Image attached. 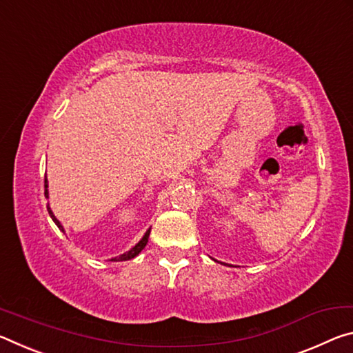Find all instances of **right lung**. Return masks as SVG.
I'll return each mask as SVG.
<instances>
[{
    "label": "right lung",
    "mask_w": 353,
    "mask_h": 353,
    "mask_svg": "<svg viewBox=\"0 0 353 353\" xmlns=\"http://www.w3.org/2000/svg\"><path fill=\"white\" fill-rule=\"evenodd\" d=\"M46 188H48V184H46V178H45V197H48V190H46ZM46 210H48V212H50V216H51V219H53L54 221V223L57 225V228H59L61 231H63V228H62V225H61V222L57 221V219L54 217V214H53V211H51V208H50V205L46 206ZM148 236H150V230L147 231L145 234H143V238L137 242V244L131 248L130 252H126V253H123V255H120V256H117V258H112L111 261H126V259H131V258H134V256H137L139 253L142 252V248L147 245V242H148Z\"/></svg>",
    "instance_id": "obj_1"
}]
</instances>
